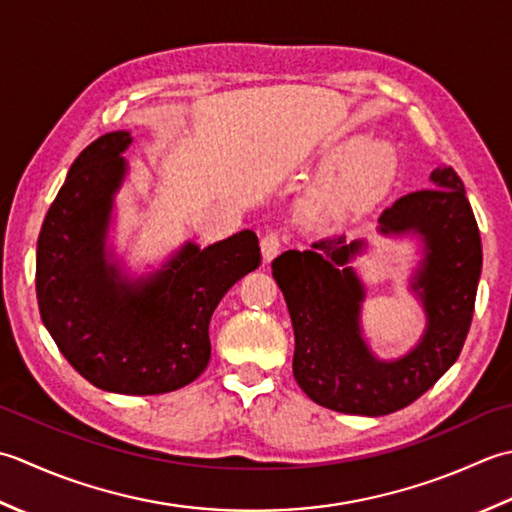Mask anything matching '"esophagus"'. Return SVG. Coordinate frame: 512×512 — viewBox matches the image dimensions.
<instances>
[{
    "label": "esophagus",
    "mask_w": 512,
    "mask_h": 512,
    "mask_svg": "<svg viewBox=\"0 0 512 512\" xmlns=\"http://www.w3.org/2000/svg\"><path fill=\"white\" fill-rule=\"evenodd\" d=\"M280 247H283V236H280V232H267L263 236V241H260V249H263V258L265 260H271L278 252Z\"/></svg>",
    "instance_id": "obj_1"
}]
</instances>
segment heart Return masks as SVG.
<instances>
[{
  "instance_id": "1",
  "label": "heart",
  "mask_w": 512,
  "mask_h": 512,
  "mask_svg": "<svg viewBox=\"0 0 512 512\" xmlns=\"http://www.w3.org/2000/svg\"><path fill=\"white\" fill-rule=\"evenodd\" d=\"M329 165L347 168L318 198V210L327 216H338L387 190L398 168L395 154L384 143H367L360 150L358 143H347L331 152Z\"/></svg>"
}]
</instances>
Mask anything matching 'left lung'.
I'll return each instance as SVG.
<instances>
[{
  "label": "left lung",
  "instance_id": "obj_1",
  "mask_svg": "<svg viewBox=\"0 0 512 512\" xmlns=\"http://www.w3.org/2000/svg\"><path fill=\"white\" fill-rule=\"evenodd\" d=\"M431 181L433 187L400 196L378 218L380 234H415L424 243L411 291L424 307L426 329L406 356L375 358L362 338L364 285L349 263L367 243L322 238L271 263L294 325V378L316 404L389 415L429 391L460 356L482 274V238L455 170L437 168Z\"/></svg>",
  "mask_w": 512,
  "mask_h": 512
}]
</instances>
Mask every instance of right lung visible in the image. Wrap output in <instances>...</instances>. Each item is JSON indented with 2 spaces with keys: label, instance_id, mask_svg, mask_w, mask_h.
<instances>
[{
  "label": "right lung",
  "instance_id": "right-lung-1",
  "mask_svg": "<svg viewBox=\"0 0 512 512\" xmlns=\"http://www.w3.org/2000/svg\"><path fill=\"white\" fill-rule=\"evenodd\" d=\"M130 132H108L70 165L37 241L39 314L90 384L123 395L170 393L210 362V320L229 287L260 265L243 229L201 249L185 243L154 274L130 280L106 252Z\"/></svg>",
  "mask_w": 512,
  "mask_h": 512
}]
</instances>
